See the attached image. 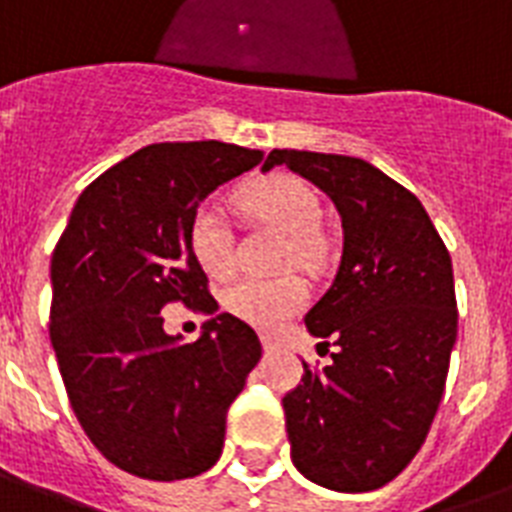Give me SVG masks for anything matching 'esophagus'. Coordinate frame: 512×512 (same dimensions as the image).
<instances>
[{
  "label": "esophagus",
  "mask_w": 512,
  "mask_h": 512,
  "mask_svg": "<svg viewBox=\"0 0 512 512\" xmlns=\"http://www.w3.org/2000/svg\"><path fill=\"white\" fill-rule=\"evenodd\" d=\"M281 345H279V340H276V337H268L265 335L263 337V350L265 353H276V350H279Z\"/></svg>",
  "instance_id": "esophagus-1"
}]
</instances>
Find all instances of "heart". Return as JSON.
<instances>
[{
    "label": "heart",
    "mask_w": 512,
    "mask_h": 512,
    "mask_svg": "<svg viewBox=\"0 0 512 512\" xmlns=\"http://www.w3.org/2000/svg\"><path fill=\"white\" fill-rule=\"evenodd\" d=\"M241 207L249 215L276 225L287 233V257L311 260L319 249L316 225L321 204L316 193L300 177L276 175L260 177L239 193ZM188 247L193 260L215 279L228 276L233 268V233L228 220L215 204H201L188 225ZM308 300V287L297 276L279 279H239L223 292V308L249 327L271 329L281 327L289 316H295Z\"/></svg>",
    "instance_id": "heart-1"
}]
</instances>
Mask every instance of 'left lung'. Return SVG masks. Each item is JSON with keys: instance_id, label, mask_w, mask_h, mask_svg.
<instances>
[{"instance_id": "8db88e82", "label": "left lung", "mask_w": 512, "mask_h": 512, "mask_svg": "<svg viewBox=\"0 0 512 512\" xmlns=\"http://www.w3.org/2000/svg\"><path fill=\"white\" fill-rule=\"evenodd\" d=\"M327 193L342 257L327 295L305 313L316 348L337 350L284 396L292 462L335 492H372L425 444L457 340L452 257L420 199L364 159L273 148Z\"/></svg>"}]
</instances>
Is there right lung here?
Masks as SVG:
<instances>
[{
	"instance_id": "1",
	"label": "right lung",
	"mask_w": 512,
	"mask_h": 512,
	"mask_svg": "<svg viewBox=\"0 0 512 512\" xmlns=\"http://www.w3.org/2000/svg\"><path fill=\"white\" fill-rule=\"evenodd\" d=\"M260 162L263 151L220 140L140 148L84 188L52 252L50 340L68 401L95 449L132 476L193 478L223 452L260 340L220 313L180 342L162 308L217 311L188 225L217 185Z\"/></svg>"
}]
</instances>
